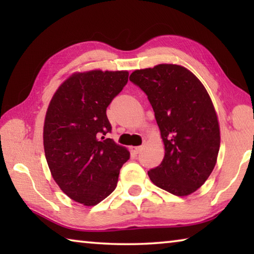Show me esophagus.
I'll return each mask as SVG.
<instances>
[{
	"label": "esophagus",
	"mask_w": 254,
	"mask_h": 254,
	"mask_svg": "<svg viewBox=\"0 0 254 254\" xmlns=\"http://www.w3.org/2000/svg\"><path fill=\"white\" fill-rule=\"evenodd\" d=\"M130 150H131V152H133L134 154H137L141 151V150H142V147H141V145H139V147H130Z\"/></svg>",
	"instance_id": "obj_1"
}]
</instances>
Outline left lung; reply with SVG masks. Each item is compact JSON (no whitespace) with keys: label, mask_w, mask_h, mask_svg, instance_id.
<instances>
[{"label":"left lung","mask_w":254,"mask_h":254,"mask_svg":"<svg viewBox=\"0 0 254 254\" xmlns=\"http://www.w3.org/2000/svg\"><path fill=\"white\" fill-rule=\"evenodd\" d=\"M130 80L147 94L165 145L162 162L148 171L149 178L173 195L192 194L212 174L221 144L207 91L190 70L174 64L136 69Z\"/></svg>","instance_id":"left-lung-1"}]
</instances>
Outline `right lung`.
Wrapping results in <instances>:
<instances>
[{"instance_id":"obj_1","label":"right lung","mask_w":254,"mask_h":254,"mask_svg":"<svg viewBox=\"0 0 254 254\" xmlns=\"http://www.w3.org/2000/svg\"><path fill=\"white\" fill-rule=\"evenodd\" d=\"M128 71H77L59 86L46 112L44 148L51 176L72 200L97 205L117 188L127 148L106 139V109Z\"/></svg>"}]
</instances>
